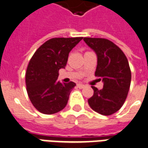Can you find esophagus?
Listing matches in <instances>:
<instances>
[{
  "label": "esophagus",
  "mask_w": 148,
  "mask_h": 148,
  "mask_svg": "<svg viewBox=\"0 0 148 148\" xmlns=\"http://www.w3.org/2000/svg\"><path fill=\"white\" fill-rule=\"evenodd\" d=\"M77 86L78 88H84V87H85L84 84H77Z\"/></svg>",
  "instance_id": "1"
}]
</instances>
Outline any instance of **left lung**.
<instances>
[{
  "instance_id": "left-lung-1",
  "label": "left lung",
  "mask_w": 148,
  "mask_h": 148,
  "mask_svg": "<svg viewBox=\"0 0 148 148\" xmlns=\"http://www.w3.org/2000/svg\"><path fill=\"white\" fill-rule=\"evenodd\" d=\"M84 41L96 53L95 75L103 82L101 90L92 86L94 95L88 99L89 106L99 114H113L123 106L130 86L131 71L127 56L109 39L85 37Z\"/></svg>"
}]
</instances>
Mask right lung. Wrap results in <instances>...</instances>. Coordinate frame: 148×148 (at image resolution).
Returning <instances> with one entry per match:
<instances>
[{
  "label": "right lung",
  "instance_id": "right-lung-1",
  "mask_svg": "<svg viewBox=\"0 0 148 148\" xmlns=\"http://www.w3.org/2000/svg\"><path fill=\"white\" fill-rule=\"evenodd\" d=\"M83 37L53 38L44 42L30 60L26 74V90L34 107L43 114L61 111L67 104L76 84L57 81L59 70L65 68L69 53Z\"/></svg>",
  "mask_w": 148,
  "mask_h": 148
}]
</instances>
